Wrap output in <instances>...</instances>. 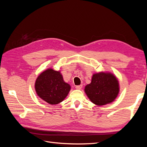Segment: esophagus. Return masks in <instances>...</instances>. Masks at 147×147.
I'll list each match as a JSON object with an SVG mask.
<instances>
[{
	"mask_svg": "<svg viewBox=\"0 0 147 147\" xmlns=\"http://www.w3.org/2000/svg\"><path fill=\"white\" fill-rule=\"evenodd\" d=\"M82 87H83V85H82V84H80V85H78V86H75V88L77 89V90H81Z\"/></svg>",
	"mask_w": 147,
	"mask_h": 147,
	"instance_id": "obj_1",
	"label": "esophagus"
}]
</instances>
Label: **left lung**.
<instances>
[{"label": "left lung", "mask_w": 147, "mask_h": 147, "mask_svg": "<svg viewBox=\"0 0 147 147\" xmlns=\"http://www.w3.org/2000/svg\"><path fill=\"white\" fill-rule=\"evenodd\" d=\"M89 99L97 105H104L113 102L119 92L117 78L110 73L93 75L91 83L84 89Z\"/></svg>", "instance_id": "1"}]
</instances>
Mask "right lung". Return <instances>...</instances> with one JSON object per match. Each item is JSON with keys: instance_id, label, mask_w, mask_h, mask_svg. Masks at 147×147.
Returning a JSON list of instances; mask_svg holds the SVG:
<instances>
[{"instance_id": "add662e5", "label": "right lung", "mask_w": 147, "mask_h": 147, "mask_svg": "<svg viewBox=\"0 0 147 147\" xmlns=\"http://www.w3.org/2000/svg\"><path fill=\"white\" fill-rule=\"evenodd\" d=\"M38 96L47 103L56 105L63 101L70 90L69 84L64 82L59 72L52 69L44 71L39 75L35 84Z\"/></svg>"}]
</instances>
